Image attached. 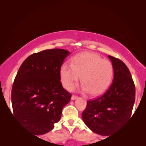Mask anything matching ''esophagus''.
Wrapping results in <instances>:
<instances>
[{"mask_svg":"<svg viewBox=\"0 0 146 146\" xmlns=\"http://www.w3.org/2000/svg\"><path fill=\"white\" fill-rule=\"evenodd\" d=\"M77 98H78V97L76 96H74V95H72L71 97L72 100H76Z\"/></svg>","mask_w":146,"mask_h":146,"instance_id":"34e87169","label":"esophagus"}]
</instances>
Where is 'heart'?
Here are the masks:
<instances>
[{"mask_svg": "<svg viewBox=\"0 0 146 146\" xmlns=\"http://www.w3.org/2000/svg\"><path fill=\"white\" fill-rule=\"evenodd\" d=\"M113 73L110 61L90 52L76 55L73 58L72 64L64 63L60 69L61 82L65 88L70 90L81 76L82 91L93 96L100 94L107 89Z\"/></svg>", "mask_w": 146, "mask_h": 146, "instance_id": "obj_1", "label": "heart"}]
</instances>
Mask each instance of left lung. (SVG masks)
<instances>
[{
	"label": "left lung",
	"mask_w": 146,
	"mask_h": 146,
	"mask_svg": "<svg viewBox=\"0 0 146 146\" xmlns=\"http://www.w3.org/2000/svg\"><path fill=\"white\" fill-rule=\"evenodd\" d=\"M108 58L113 66L112 83L104 94L87 102L82 114L85 124L101 135H110L126 122L135 102V85L129 69L120 60Z\"/></svg>",
	"instance_id": "1"
}]
</instances>
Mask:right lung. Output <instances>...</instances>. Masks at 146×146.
I'll list each match as a JSON object with an SVG mask.
<instances>
[{
	"mask_svg": "<svg viewBox=\"0 0 146 146\" xmlns=\"http://www.w3.org/2000/svg\"><path fill=\"white\" fill-rule=\"evenodd\" d=\"M70 52L45 50L27 58L18 71L12 88L13 116L29 131L42 135L60 119L71 94L63 88L60 69Z\"/></svg>",
	"mask_w": 146,
	"mask_h": 146,
	"instance_id": "1",
	"label": "right lung"
}]
</instances>
